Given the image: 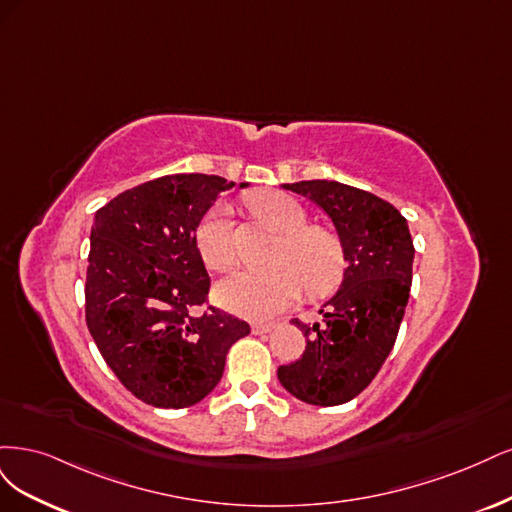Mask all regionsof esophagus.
<instances>
[{
  "label": "esophagus",
  "mask_w": 512,
  "mask_h": 512,
  "mask_svg": "<svg viewBox=\"0 0 512 512\" xmlns=\"http://www.w3.org/2000/svg\"><path fill=\"white\" fill-rule=\"evenodd\" d=\"M276 325L274 323H253V334H257V336H261V334H268V332H272Z\"/></svg>",
  "instance_id": "obj_1"
}]
</instances>
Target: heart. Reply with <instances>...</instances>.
Here are the masks:
<instances>
[{"label": "heart", "mask_w": 512, "mask_h": 512, "mask_svg": "<svg viewBox=\"0 0 512 512\" xmlns=\"http://www.w3.org/2000/svg\"><path fill=\"white\" fill-rule=\"evenodd\" d=\"M246 206L276 227L280 240L272 251V266L246 268L217 287L219 302L236 315L268 319L300 298L302 285L310 295L332 291L344 276L340 240L323 227H306V210L283 191H257ZM197 251L214 272L236 263L234 223L225 204L212 206L195 229Z\"/></svg>", "instance_id": "heart-1"}]
</instances>
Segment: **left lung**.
Returning a JSON list of instances; mask_svg holds the SVG:
<instances>
[{
    "instance_id": "left-lung-1",
    "label": "left lung",
    "mask_w": 512,
    "mask_h": 512,
    "mask_svg": "<svg viewBox=\"0 0 512 512\" xmlns=\"http://www.w3.org/2000/svg\"><path fill=\"white\" fill-rule=\"evenodd\" d=\"M283 187L308 197L332 219L346 270L334 298L319 310L321 323L293 321L306 336V351L278 368V381L306 404L338 406L372 383L393 349L408 304L415 246L398 208L374 193L336 180Z\"/></svg>"
}]
</instances>
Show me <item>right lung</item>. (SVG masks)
Here are the masks:
<instances>
[{
    "label": "right lung",
    "instance_id": "1",
    "mask_svg": "<svg viewBox=\"0 0 512 512\" xmlns=\"http://www.w3.org/2000/svg\"><path fill=\"white\" fill-rule=\"evenodd\" d=\"M221 176L172 174L119 193L95 212L85 285L87 327L127 391L157 408L193 406L219 385L232 344L251 327L208 306L195 229ZM246 183L240 185V189Z\"/></svg>",
    "mask_w": 512,
    "mask_h": 512
}]
</instances>
